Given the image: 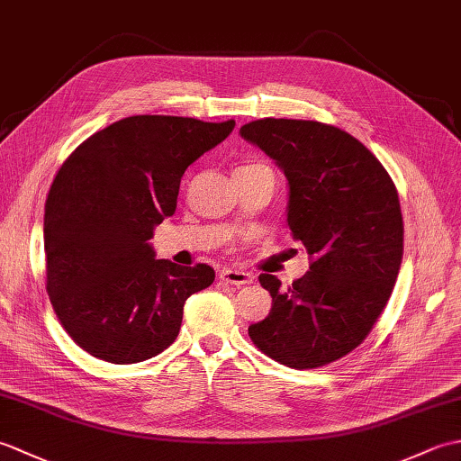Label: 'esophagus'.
<instances>
[{"label":"esophagus","mask_w":461,"mask_h":461,"mask_svg":"<svg viewBox=\"0 0 461 461\" xmlns=\"http://www.w3.org/2000/svg\"><path fill=\"white\" fill-rule=\"evenodd\" d=\"M220 279L225 283H231V285L241 287V285H249L253 281V277L246 271H240V269H231V267H225L220 271Z\"/></svg>","instance_id":"obj_1"}]
</instances>
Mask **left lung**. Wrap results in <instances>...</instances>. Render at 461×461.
<instances>
[{
  "label": "left lung",
  "instance_id": "left-lung-1",
  "mask_svg": "<svg viewBox=\"0 0 461 461\" xmlns=\"http://www.w3.org/2000/svg\"><path fill=\"white\" fill-rule=\"evenodd\" d=\"M240 134L287 176V225L311 258L287 289L261 273L273 305L249 337L291 368L330 365L368 337L393 295L404 251L396 185L365 144L332 124L261 119Z\"/></svg>",
  "mask_w": 461,
  "mask_h": 461
}]
</instances>
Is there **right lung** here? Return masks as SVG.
Instances as JSON below:
<instances>
[{"label": "right lung", "mask_w": 461, "mask_h": 461, "mask_svg": "<svg viewBox=\"0 0 461 461\" xmlns=\"http://www.w3.org/2000/svg\"><path fill=\"white\" fill-rule=\"evenodd\" d=\"M236 121L136 114L95 132L59 168L45 202L47 293L89 355L134 365L176 340L184 303L213 283L205 263L156 259L154 225L176 212L185 168Z\"/></svg>", "instance_id": "obj_1"}]
</instances>
